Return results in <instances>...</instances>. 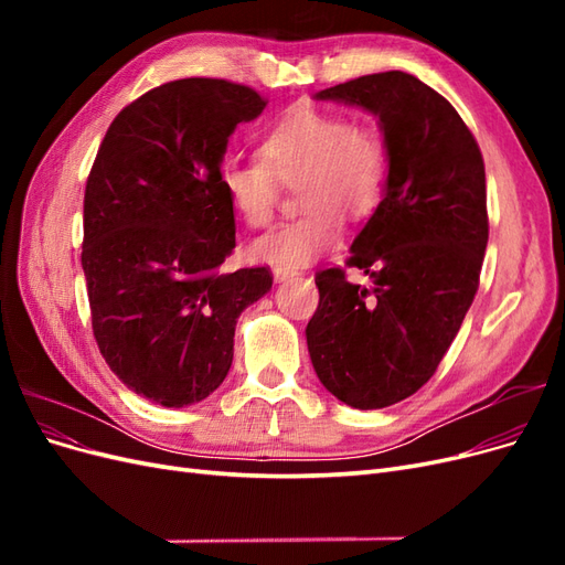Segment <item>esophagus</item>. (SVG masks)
<instances>
[{"label":"esophagus","instance_id":"esophagus-1","mask_svg":"<svg viewBox=\"0 0 565 565\" xmlns=\"http://www.w3.org/2000/svg\"><path fill=\"white\" fill-rule=\"evenodd\" d=\"M295 278H299V270L273 268V280H276V282H287V280H295Z\"/></svg>","mask_w":565,"mask_h":565}]
</instances>
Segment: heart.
I'll return each mask as SVG.
<instances>
[{"instance_id":"1","label":"heart","mask_w":565,"mask_h":565,"mask_svg":"<svg viewBox=\"0 0 565 565\" xmlns=\"http://www.w3.org/2000/svg\"><path fill=\"white\" fill-rule=\"evenodd\" d=\"M262 160L221 167V188L247 226L264 228L278 207V188L297 183L303 212L252 243L256 262L299 268L332 249L344 214L365 218L380 207L386 183V148L377 129L349 125L332 110H289L259 143Z\"/></svg>"}]
</instances>
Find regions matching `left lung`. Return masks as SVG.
I'll use <instances>...</instances> for the list:
<instances>
[{"label":"left lung","mask_w":565,"mask_h":565,"mask_svg":"<svg viewBox=\"0 0 565 565\" xmlns=\"http://www.w3.org/2000/svg\"><path fill=\"white\" fill-rule=\"evenodd\" d=\"M377 117L386 148L380 207L349 266L316 273L306 344L322 386L355 409H380L431 380L459 332L488 247L486 167L457 110L415 75L358 77L316 94Z\"/></svg>","instance_id":"8db88e82"}]
</instances>
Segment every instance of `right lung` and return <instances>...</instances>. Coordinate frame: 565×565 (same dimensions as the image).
<instances>
[{
	"label": "right lung",
	"mask_w": 565,
	"mask_h": 565,
	"mask_svg": "<svg viewBox=\"0 0 565 565\" xmlns=\"http://www.w3.org/2000/svg\"><path fill=\"white\" fill-rule=\"evenodd\" d=\"M264 108L243 84L174 79L119 113L98 148L82 243L92 328L117 380L150 403L214 393L237 318L273 285L268 268L221 270L235 247L221 162Z\"/></svg>",
	"instance_id": "add662e5"
}]
</instances>
